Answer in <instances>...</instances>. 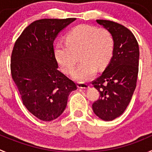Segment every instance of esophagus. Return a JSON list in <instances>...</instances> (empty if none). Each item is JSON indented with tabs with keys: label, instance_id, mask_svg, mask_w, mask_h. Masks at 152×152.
<instances>
[{
	"label": "esophagus",
	"instance_id": "obj_1",
	"mask_svg": "<svg viewBox=\"0 0 152 152\" xmlns=\"http://www.w3.org/2000/svg\"><path fill=\"white\" fill-rule=\"evenodd\" d=\"M77 87L80 89H88V88H89L90 86L86 83H78Z\"/></svg>",
	"mask_w": 152,
	"mask_h": 152
}]
</instances>
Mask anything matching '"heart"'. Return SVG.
<instances>
[{
  "label": "heart",
  "mask_w": 152,
  "mask_h": 152,
  "mask_svg": "<svg viewBox=\"0 0 152 152\" xmlns=\"http://www.w3.org/2000/svg\"><path fill=\"white\" fill-rule=\"evenodd\" d=\"M115 42L106 29H98L88 24L73 28L66 37V43L58 42L54 47V56L61 70L70 74L79 55V64L73 78L80 83L94 78L97 69L104 70L113 57Z\"/></svg>",
  "instance_id": "1"
}]
</instances>
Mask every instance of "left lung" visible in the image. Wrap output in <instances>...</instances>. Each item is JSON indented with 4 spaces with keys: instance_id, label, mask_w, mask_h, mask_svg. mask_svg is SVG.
<instances>
[{
    "instance_id": "8db88e82",
    "label": "left lung",
    "mask_w": 152,
    "mask_h": 152,
    "mask_svg": "<svg viewBox=\"0 0 152 152\" xmlns=\"http://www.w3.org/2000/svg\"><path fill=\"white\" fill-rule=\"evenodd\" d=\"M96 22L111 32L115 47L111 61L102 74L92 82L100 94L92 108L100 119L111 121L123 114L136 88L139 45L134 34L123 25L107 20Z\"/></svg>"
}]
</instances>
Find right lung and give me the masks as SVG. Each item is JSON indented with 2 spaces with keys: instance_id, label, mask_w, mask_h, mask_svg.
<instances>
[{
  "instance_id": "obj_1",
  "label": "right lung",
  "mask_w": 152,
  "mask_h": 152,
  "mask_svg": "<svg viewBox=\"0 0 152 152\" xmlns=\"http://www.w3.org/2000/svg\"><path fill=\"white\" fill-rule=\"evenodd\" d=\"M76 18H45L32 22L16 40L11 74L26 108L42 121L58 118L65 109L76 83L58 70L53 43Z\"/></svg>"
}]
</instances>
